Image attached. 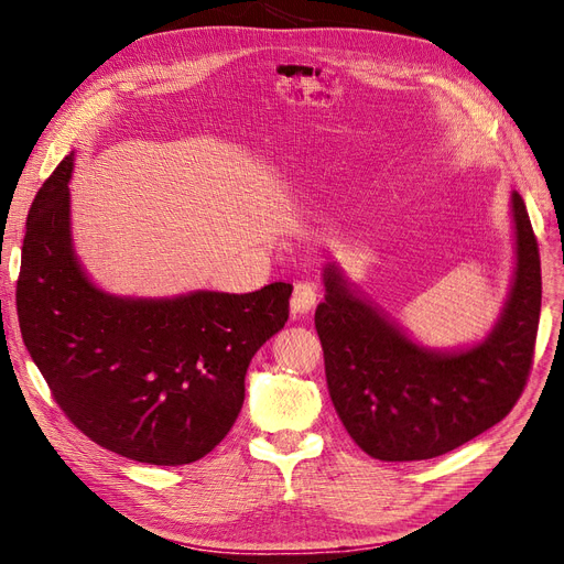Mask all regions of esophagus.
<instances>
[{
	"label": "esophagus",
	"instance_id": "34e87169",
	"mask_svg": "<svg viewBox=\"0 0 564 564\" xmlns=\"http://www.w3.org/2000/svg\"><path fill=\"white\" fill-rule=\"evenodd\" d=\"M319 300V288L313 281H297L292 290V300L290 306L294 313H308Z\"/></svg>",
	"mask_w": 564,
	"mask_h": 564
}]
</instances>
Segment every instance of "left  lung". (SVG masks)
<instances>
[{"mask_svg": "<svg viewBox=\"0 0 564 564\" xmlns=\"http://www.w3.org/2000/svg\"><path fill=\"white\" fill-rule=\"evenodd\" d=\"M517 267L506 308L476 347L436 351L349 290L336 264L324 270L315 329L338 416L357 446L381 462L446 455L508 416L535 354L542 267L523 198L512 192Z\"/></svg>", "mask_w": 564, "mask_h": 564, "instance_id": "8db88e82", "label": "left lung"}]
</instances>
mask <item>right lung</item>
Wrapping results in <instances>:
<instances>
[{
	"label": "right lung",
	"mask_w": 564,
	"mask_h": 564,
	"mask_svg": "<svg viewBox=\"0 0 564 564\" xmlns=\"http://www.w3.org/2000/svg\"><path fill=\"white\" fill-rule=\"evenodd\" d=\"M73 155L39 189L18 276L22 340L68 421L134 462L181 466L230 432L253 354L283 329L290 283L128 300L98 290L70 240Z\"/></svg>",
	"instance_id": "right-lung-1"
}]
</instances>
